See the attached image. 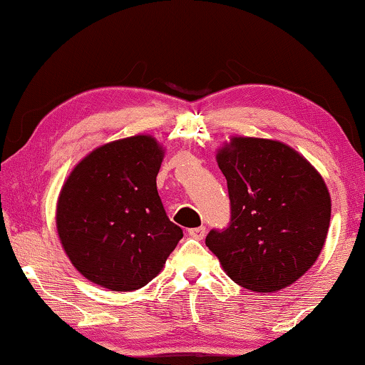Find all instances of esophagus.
Instances as JSON below:
<instances>
[{
  "instance_id": "obj_1",
  "label": "esophagus",
  "mask_w": 365,
  "mask_h": 365,
  "mask_svg": "<svg viewBox=\"0 0 365 365\" xmlns=\"http://www.w3.org/2000/svg\"><path fill=\"white\" fill-rule=\"evenodd\" d=\"M189 236L194 237V239H202L204 236H206V227L204 226H199V227H192L189 229Z\"/></svg>"
}]
</instances>
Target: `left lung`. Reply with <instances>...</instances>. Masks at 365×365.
<instances>
[{
    "mask_svg": "<svg viewBox=\"0 0 365 365\" xmlns=\"http://www.w3.org/2000/svg\"><path fill=\"white\" fill-rule=\"evenodd\" d=\"M217 164L231 219L209 231L206 246L239 286L257 292L291 286L327 237L331 196L321 174L292 148L259 138H232Z\"/></svg>",
    "mask_w": 365,
    "mask_h": 365,
    "instance_id": "8db88e82",
    "label": "left lung"
}]
</instances>
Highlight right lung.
<instances>
[{"label": "right lung", "instance_id": "obj_1", "mask_svg": "<svg viewBox=\"0 0 365 365\" xmlns=\"http://www.w3.org/2000/svg\"><path fill=\"white\" fill-rule=\"evenodd\" d=\"M163 149L133 136L94 149L64 182L56 224L73 266L111 291L146 286L182 237L158 194Z\"/></svg>", "mask_w": 365, "mask_h": 365}]
</instances>
